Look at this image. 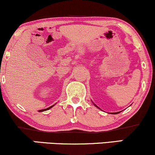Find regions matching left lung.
<instances>
[{"mask_svg":"<svg viewBox=\"0 0 155 155\" xmlns=\"http://www.w3.org/2000/svg\"><path fill=\"white\" fill-rule=\"evenodd\" d=\"M93 104H94V105H95V106H96V107H97V108H99V109H101V108H99V107H98V106H97V105H95V104H94V103H93ZM120 112H121V111H119V112H115V113H112V114H119V113H120Z\"/></svg>","mask_w":155,"mask_h":155,"instance_id":"8db88e82","label":"left lung"}]
</instances>
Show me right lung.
I'll list each match as a JSON object with an SVG mask.
<instances>
[{
    "mask_svg": "<svg viewBox=\"0 0 155 155\" xmlns=\"http://www.w3.org/2000/svg\"><path fill=\"white\" fill-rule=\"evenodd\" d=\"M55 104H54V105H52V106H51L50 107H49V108H44V109H41V110H39V112H42V111H47V110H49V109H50L51 108H52L53 106H54Z\"/></svg>",
    "mask_w": 155,
    "mask_h": 155,
    "instance_id": "right-lung-1",
    "label": "right lung"
}]
</instances>
